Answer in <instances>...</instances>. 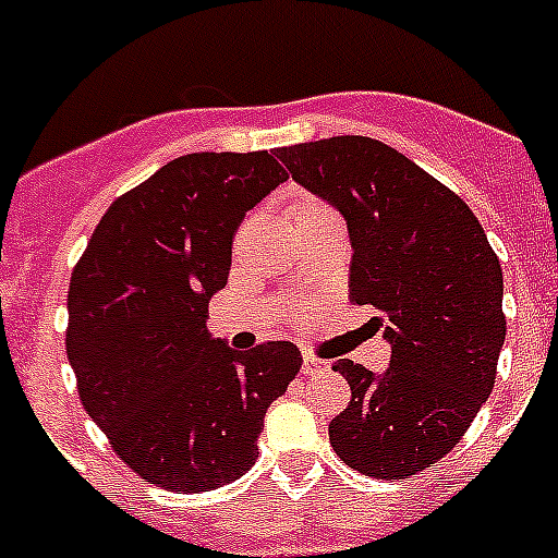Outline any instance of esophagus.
<instances>
[{
    "instance_id": "obj_1",
    "label": "esophagus",
    "mask_w": 558,
    "mask_h": 558,
    "mask_svg": "<svg viewBox=\"0 0 558 558\" xmlns=\"http://www.w3.org/2000/svg\"><path fill=\"white\" fill-rule=\"evenodd\" d=\"M327 372V363L322 357H313V354H304L302 363V374L304 377H318V374Z\"/></svg>"
}]
</instances>
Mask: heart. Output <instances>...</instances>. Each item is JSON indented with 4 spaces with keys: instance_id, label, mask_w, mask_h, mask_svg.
Instances as JSON below:
<instances>
[{
    "instance_id": "heart-1",
    "label": "heart",
    "mask_w": 558,
    "mask_h": 558,
    "mask_svg": "<svg viewBox=\"0 0 558 558\" xmlns=\"http://www.w3.org/2000/svg\"><path fill=\"white\" fill-rule=\"evenodd\" d=\"M322 209H327V206L315 204V201H304V204L295 206V218H302V215H310V211H322Z\"/></svg>"
}]
</instances>
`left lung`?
I'll list each match as a JSON object with an SVG mask.
<instances>
[{
  "label": "left lung",
  "mask_w": 558,
  "mask_h": 558,
  "mask_svg": "<svg viewBox=\"0 0 558 558\" xmlns=\"http://www.w3.org/2000/svg\"><path fill=\"white\" fill-rule=\"evenodd\" d=\"M295 184L343 215L349 299L377 310L391 343L383 374L335 372L352 402L329 422L340 461L377 481L416 475L470 430L495 388L506 340L502 270L472 209L393 147L332 136L279 147Z\"/></svg>",
  "instance_id": "left-lung-1"
}]
</instances>
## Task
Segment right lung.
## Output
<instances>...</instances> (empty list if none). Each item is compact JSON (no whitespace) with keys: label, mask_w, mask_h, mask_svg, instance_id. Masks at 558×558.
I'll use <instances>...</instances> for the list:
<instances>
[{"label":"right lung","mask_w":558,"mask_h":558,"mask_svg":"<svg viewBox=\"0 0 558 558\" xmlns=\"http://www.w3.org/2000/svg\"><path fill=\"white\" fill-rule=\"evenodd\" d=\"M288 181L274 153H190L113 201L69 282L66 354L113 452L195 495L254 466L270 402L302 368L290 340L236 352L206 329L245 211Z\"/></svg>","instance_id":"right-lung-1"}]
</instances>
